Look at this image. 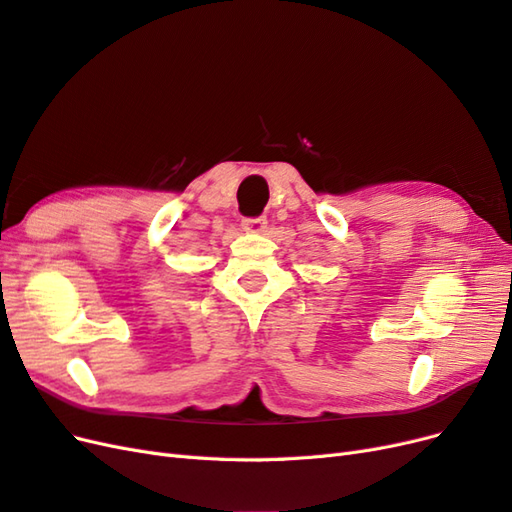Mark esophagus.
Masks as SVG:
<instances>
[{
    "mask_svg": "<svg viewBox=\"0 0 512 512\" xmlns=\"http://www.w3.org/2000/svg\"><path fill=\"white\" fill-rule=\"evenodd\" d=\"M242 227L246 229V232H251V234H261V232H266V227H268V219H266V217H257V219H244V221H242Z\"/></svg>",
    "mask_w": 512,
    "mask_h": 512,
    "instance_id": "esophagus-1",
    "label": "esophagus"
}]
</instances>
